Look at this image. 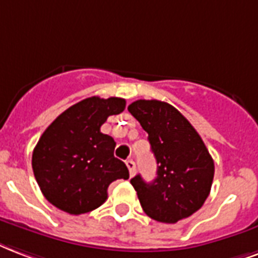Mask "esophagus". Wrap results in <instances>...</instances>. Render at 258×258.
<instances>
[{"label": "esophagus", "mask_w": 258, "mask_h": 258, "mask_svg": "<svg viewBox=\"0 0 258 258\" xmlns=\"http://www.w3.org/2000/svg\"><path fill=\"white\" fill-rule=\"evenodd\" d=\"M126 166L127 168H129V175L133 177L135 173H136V163H135L133 160H126Z\"/></svg>", "instance_id": "1"}]
</instances>
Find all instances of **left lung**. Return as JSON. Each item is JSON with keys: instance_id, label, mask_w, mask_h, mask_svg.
I'll return each instance as SVG.
<instances>
[{"instance_id": "obj_1", "label": "left lung", "mask_w": 258, "mask_h": 258, "mask_svg": "<svg viewBox=\"0 0 258 258\" xmlns=\"http://www.w3.org/2000/svg\"><path fill=\"white\" fill-rule=\"evenodd\" d=\"M154 152L158 171L147 183L136 175L131 183L144 212L162 223H177L199 211L210 196L215 164L191 123L171 104L140 99L129 104Z\"/></svg>"}]
</instances>
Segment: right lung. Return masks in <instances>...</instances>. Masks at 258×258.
Here are the masks:
<instances>
[{
    "label": "right lung",
    "instance_id": "obj_1",
    "mask_svg": "<svg viewBox=\"0 0 258 258\" xmlns=\"http://www.w3.org/2000/svg\"><path fill=\"white\" fill-rule=\"evenodd\" d=\"M125 104L122 98H87L59 114L40 136L32 170L46 200L58 210L91 212L107 200L111 182L129 178L126 164L114 158V139L100 132Z\"/></svg>",
    "mask_w": 258,
    "mask_h": 258
}]
</instances>
